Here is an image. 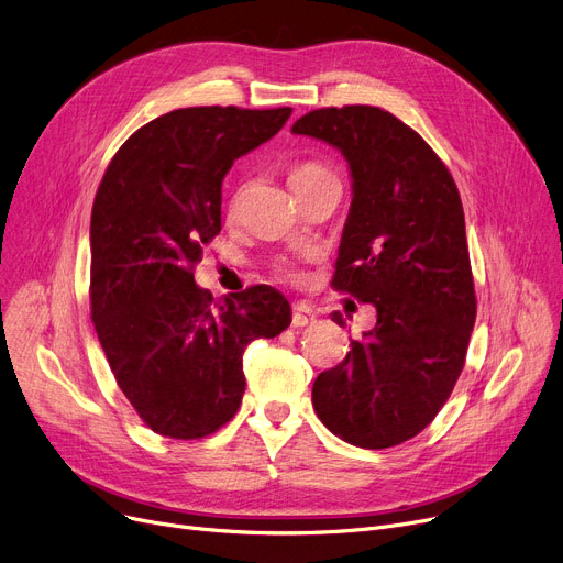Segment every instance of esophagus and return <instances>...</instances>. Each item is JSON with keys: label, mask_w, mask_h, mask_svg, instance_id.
Returning <instances> with one entry per match:
<instances>
[{"label": "esophagus", "mask_w": 563, "mask_h": 563, "mask_svg": "<svg viewBox=\"0 0 563 563\" xmlns=\"http://www.w3.org/2000/svg\"><path fill=\"white\" fill-rule=\"evenodd\" d=\"M314 312H312V308L310 306H306V303H294V308H291V323L297 329H303V327H308V323H312L314 321Z\"/></svg>", "instance_id": "obj_1"}]
</instances>
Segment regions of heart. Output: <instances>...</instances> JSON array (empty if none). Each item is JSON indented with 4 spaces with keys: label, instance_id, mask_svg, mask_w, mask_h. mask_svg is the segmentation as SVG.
Masks as SVG:
<instances>
[{
    "label": "heart",
    "instance_id": "b5f03b06",
    "mask_svg": "<svg viewBox=\"0 0 563 563\" xmlns=\"http://www.w3.org/2000/svg\"><path fill=\"white\" fill-rule=\"evenodd\" d=\"M333 177H335V175H333L327 166L314 164V162H306V164H299V166H294V168L289 170V187L294 189V194H299V191H303V189H308V187H314V185H319V183H323V180H333ZM242 191H244V187L232 196L230 210H234L236 202H240ZM280 272H283V274H289L287 266H283Z\"/></svg>",
    "mask_w": 563,
    "mask_h": 563
}]
</instances>
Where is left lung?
I'll list each match as a JSON object with an SVG mask.
<instances>
[{
	"instance_id": "left-lung-1",
	"label": "left lung",
	"mask_w": 563,
	"mask_h": 563,
	"mask_svg": "<svg viewBox=\"0 0 563 563\" xmlns=\"http://www.w3.org/2000/svg\"><path fill=\"white\" fill-rule=\"evenodd\" d=\"M291 132L349 162L353 198L333 287L376 308V327L317 376L312 406L351 445H401L450 399L475 327L459 189L431 145L378 107L314 109ZM333 321L344 327L340 312Z\"/></svg>"
}]
</instances>
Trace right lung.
<instances>
[{"instance_id":"add662e5","label":"right lung","mask_w":563,"mask_h":563,"mask_svg":"<svg viewBox=\"0 0 563 563\" xmlns=\"http://www.w3.org/2000/svg\"><path fill=\"white\" fill-rule=\"evenodd\" d=\"M289 113L175 109L136 130L104 170L91 212V317L118 388L159 435L198 440L230 422L246 388L244 349L289 327L274 287L214 301L194 280L221 232L225 173Z\"/></svg>"}]
</instances>
